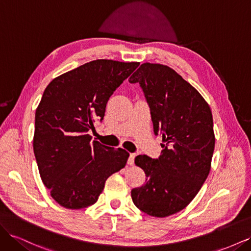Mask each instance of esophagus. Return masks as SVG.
Wrapping results in <instances>:
<instances>
[{
	"instance_id": "obj_1",
	"label": "esophagus",
	"mask_w": 251,
	"mask_h": 251,
	"mask_svg": "<svg viewBox=\"0 0 251 251\" xmlns=\"http://www.w3.org/2000/svg\"><path fill=\"white\" fill-rule=\"evenodd\" d=\"M135 154H130V157L127 159V164L128 165H133L134 164V160H135Z\"/></svg>"
}]
</instances>
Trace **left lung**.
<instances>
[{
	"label": "left lung",
	"instance_id": "obj_1",
	"mask_svg": "<svg viewBox=\"0 0 251 251\" xmlns=\"http://www.w3.org/2000/svg\"><path fill=\"white\" fill-rule=\"evenodd\" d=\"M138 82L163 150L157 159L135 158L146 173L132 200L146 214L163 218L185 208L206 180L215 150L209 105L191 83L168 66L142 64L128 79Z\"/></svg>",
	"mask_w": 251,
	"mask_h": 251
}]
</instances>
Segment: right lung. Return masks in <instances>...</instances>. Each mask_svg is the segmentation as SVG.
<instances>
[{"instance_id": "obj_1", "label": "right lung", "mask_w": 251, "mask_h": 251, "mask_svg": "<svg viewBox=\"0 0 251 251\" xmlns=\"http://www.w3.org/2000/svg\"><path fill=\"white\" fill-rule=\"evenodd\" d=\"M138 63L97 59L59 75L45 89L35 112L33 151L43 183L69 209L94 204L112 174L130 154L92 141L111 95Z\"/></svg>"}]
</instances>
